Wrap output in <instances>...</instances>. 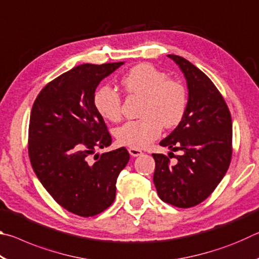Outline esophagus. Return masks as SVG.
Here are the masks:
<instances>
[{
	"mask_svg": "<svg viewBox=\"0 0 259 259\" xmlns=\"http://www.w3.org/2000/svg\"><path fill=\"white\" fill-rule=\"evenodd\" d=\"M129 153H130V155L134 156V157L139 156V155L143 154V152L140 151V150H137V148H131V147L129 148Z\"/></svg>",
	"mask_w": 259,
	"mask_h": 259,
	"instance_id": "esophagus-1",
	"label": "esophagus"
}]
</instances>
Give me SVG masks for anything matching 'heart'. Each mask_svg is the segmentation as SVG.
<instances>
[{
	"label": "heart",
	"mask_w": 259,
	"mask_h": 259,
	"mask_svg": "<svg viewBox=\"0 0 259 259\" xmlns=\"http://www.w3.org/2000/svg\"><path fill=\"white\" fill-rule=\"evenodd\" d=\"M125 93L145 99L140 115L143 119L129 121L116 130L121 145L142 150L159 137L162 124L174 128L183 120L187 109V93L181 82L168 78L166 74L148 64L131 68L122 78ZM96 111L108 121L122 116V99L117 91L102 87L94 96Z\"/></svg>",
	"instance_id": "obj_1"
}]
</instances>
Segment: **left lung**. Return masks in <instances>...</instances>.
<instances>
[{"label":"left lung","mask_w":259,"mask_h":259,"mask_svg":"<svg viewBox=\"0 0 259 259\" xmlns=\"http://www.w3.org/2000/svg\"><path fill=\"white\" fill-rule=\"evenodd\" d=\"M184 73L188 103L183 120L161 146L182 151L170 162L164 154L155 160L153 182L164 202L191 208L204 201L225 176L232 157V117L212 81L183 57L168 55Z\"/></svg>","instance_id":"left-lung-1"}]
</instances>
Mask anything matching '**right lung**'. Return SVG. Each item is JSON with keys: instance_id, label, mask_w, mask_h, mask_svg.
Segmentation results:
<instances>
[{"instance_id": "1", "label": "right lung", "mask_w": 259, "mask_h": 259, "mask_svg": "<svg viewBox=\"0 0 259 259\" xmlns=\"http://www.w3.org/2000/svg\"><path fill=\"white\" fill-rule=\"evenodd\" d=\"M83 64L48 83L35 99L28 128L30 164L57 203L82 217H93L113 203L116 179L129 162L124 147H108L112 137L96 111L100 81L123 65Z\"/></svg>"}]
</instances>
